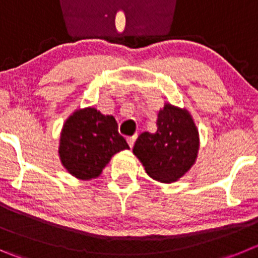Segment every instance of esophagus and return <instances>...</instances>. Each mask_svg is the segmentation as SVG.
I'll return each mask as SVG.
<instances>
[{"instance_id": "34e87169", "label": "esophagus", "mask_w": 258, "mask_h": 258, "mask_svg": "<svg viewBox=\"0 0 258 258\" xmlns=\"http://www.w3.org/2000/svg\"><path fill=\"white\" fill-rule=\"evenodd\" d=\"M136 137H137V135H134V136H130L128 139H127V143H128L130 148H132V146H134L135 141H136Z\"/></svg>"}]
</instances>
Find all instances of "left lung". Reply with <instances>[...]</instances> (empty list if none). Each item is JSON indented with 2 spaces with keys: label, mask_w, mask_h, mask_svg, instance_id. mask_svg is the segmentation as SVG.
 Returning a JSON list of instances; mask_svg holds the SVG:
<instances>
[{
  "label": "left lung",
  "mask_w": 258,
  "mask_h": 258,
  "mask_svg": "<svg viewBox=\"0 0 258 258\" xmlns=\"http://www.w3.org/2000/svg\"><path fill=\"white\" fill-rule=\"evenodd\" d=\"M156 132H143L135 143V155L153 179L172 183L183 177L197 159L199 130L187 109L165 103L159 110Z\"/></svg>",
  "instance_id": "8db88e82"
}]
</instances>
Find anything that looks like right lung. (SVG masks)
<instances>
[{
	"instance_id": "right-lung-1",
	"label": "right lung",
	"mask_w": 258,
	"mask_h": 258,
	"mask_svg": "<svg viewBox=\"0 0 258 258\" xmlns=\"http://www.w3.org/2000/svg\"><path fill=\"white\" fill-rule=\"evenodd\" d=\"M126 149L130 146L118 134L114 117L89 107L75 110L66 119L58 154L70 174L89 180L99 177L112 156Z\"/></svg>"
}]
</instances>
